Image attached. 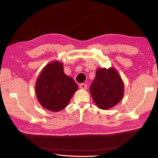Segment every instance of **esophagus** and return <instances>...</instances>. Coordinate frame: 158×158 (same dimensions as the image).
Here are the masks:
<instances>
[{
  "mask_svg": "<svg viewBox=\"0 0 158 158\" xmlns=\"http://www.w3.org/2000/svg\"><path fill=\"white\" fill-rule=\"evenodd\" d=\"M80 88L82 89H87V85L85 84H81L80 85Z\"/></svg>",
  "mask_w": 158,
  "mask_h": 158,
  "instance_id": "34e87169",
  "label": "esophagus"
}]
</instances>
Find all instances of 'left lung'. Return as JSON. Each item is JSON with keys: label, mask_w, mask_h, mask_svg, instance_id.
<instances>
[{"label": "left lung", "mask_w": 158, "mask_h": 158, "mask_svg": "<svg viewBox=\"0 0 158 158\" xmlns=\"http://www.w3.org/2000/svg\"><path fill=\"white\" fill-rule=\"evenodd\" d=\"M89 89L97 107L103 110L115 106L124 95L123 81L114 68H98Z\"/></svg>", "instance_id": "8db88e82"}]
</instances>
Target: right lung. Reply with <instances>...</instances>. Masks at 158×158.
Instances as JSON below:
<instances>
[{
    "label": "right lung",
    "instance_id": "obj_1",
    "mask_svg": "<svg viewBox=\"0 0 158 158\" xmlns=\"http://www.w3.org/2000/svg\"><path fill=\"white\" fill-rule=\"evenodd\" d=\"M73 78L64 73L63 64L51 61L41 70L35 84V93L41 106L51 111L64 109L78 89Z\"/></svg>",
    "mask_w": 158,
    "mask_h": 158
}]
</instances>
